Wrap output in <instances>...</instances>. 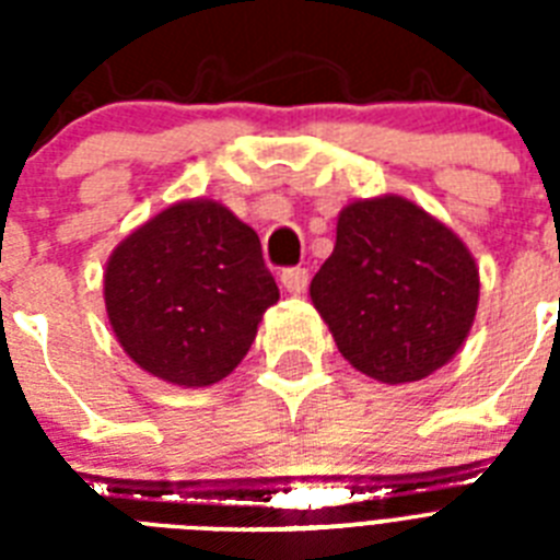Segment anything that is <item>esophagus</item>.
<instances>
[{
	"label": "esophagus",
	"instance_id": "1",
	"mask_svg": "<svg viewBox=\"0 0 560 560\" xmlns=\"http://www.w3.org/2000/svg\"><path fill=\"white\" fill-rule=\"evenodd\" d=\"M281 288L288 290L290 296H302L307 290L305 267H288V270H281Z\"/></svg>",
	"mask_w": 560,
	"mask_h": 560
}]
</instances>
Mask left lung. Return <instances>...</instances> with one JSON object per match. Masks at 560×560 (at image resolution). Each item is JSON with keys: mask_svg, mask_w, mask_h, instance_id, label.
<instances>
[{"mask_svg": "<svg viewBox=\"0 0 560 560\" xmlns=\"http://www.w3.org/2000/svg\"><path fill=\"white\" fill-rule=\"evenodd\" d=\"M311 299L342 358L395 386L433 374L462 349L477 316L479 270L453 229L386 194L340 211Z\"/></svg>", "mask_w": 560, "mask_h": 560, "instance_id": "8db88e82", "label": "left lung"}]
</instances>
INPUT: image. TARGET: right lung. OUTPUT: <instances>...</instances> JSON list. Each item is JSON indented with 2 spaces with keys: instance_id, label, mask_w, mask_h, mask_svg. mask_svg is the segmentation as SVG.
<instances>
[{
  "instance_id": "obj_1",
  "label": "right lung",
  "mask_w": 560,
  "mask_h": 560,
  "mask_svg": "<svg viewBox=\"0 0 560 560\" xmlns=\"http://www.w3.org/2000/svg\"><path fill=\"white\" fill-rule=\"evenodd\" d=\"M104 302L136 366L194 389L235 372L279 288L255 229L200 197L174 202L113 249Z\"/></svg>"
}]
</instances>
